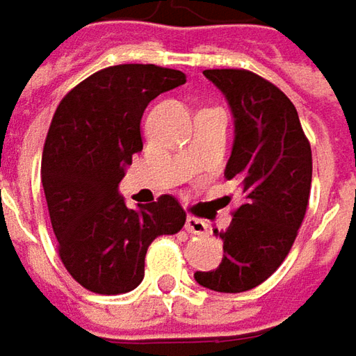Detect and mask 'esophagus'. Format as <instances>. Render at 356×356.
Listing matches in <instances>:
<instances>
[{
	"instance_id": "esophagus-1",
	"label": "esophagus",
	"mask_w": 356,
	"mask_h": 356,
	"mask_svg": "<svg viewBox=\"0 0 356 356\" xmlns=\"http://www.w3.org/2000/svg\"><path fill=\"white\" fill-rule=\"evenodd\" d=\"M184 228H186L188 232H192V234H208V224H206L204 220L192 218V216H188L186 218Z\"/></svg>"
}]
</instances>
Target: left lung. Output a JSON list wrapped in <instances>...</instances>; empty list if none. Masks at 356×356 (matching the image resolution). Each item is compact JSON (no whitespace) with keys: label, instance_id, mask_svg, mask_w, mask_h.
<instances>
[{"label":"left lung","instance_id":"left-lung-1","mask_svg":"<svg viewBox=\"0 0 356 356\" xmlns=\"http://www.w3.org/2000/svg\"><path fill=\"white\" fill-rule=\"evenodd\" d=\"M230 106L234 142L226 178L238 180L244 202L226 230L222 262L196 270L200 286L244 293L262 284L286 258L300 228L312 180L311 144L293 102L246 70H204Z\"/></svg>","mask_w":356,"mask_h":356}]
</instances>
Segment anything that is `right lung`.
Returning <instances> with one entry per match:
<instances>
[{"mask_svg": "<svg viewBox=\"0 0 356 356\" xmlns=\"http://www.w3.org/2000/svg\"><path fill=\"white\" fill-rule=\"evenodd\" d=\"M186 76L152 63H122L78 83L58 106L42 156V184L60 257L83 289L134 291L152 240L176 234L186 212L170 194L128 208L120 182L142 150L140 122L160 94Z\"/></svg>", "mask_w": 356, "mask_h": 356, "instance_id": "add662e5", "label": "right lung"}]
</instances>
